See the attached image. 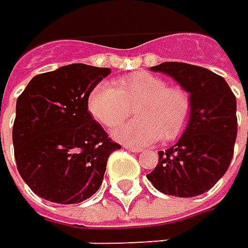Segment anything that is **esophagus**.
<instances>
[{
    "mask_svg": "<svg viewBox=\"0 0 248 248\" xmlns=\"http://www.w3.org/2000/svg\"><path fill=\"white\" fill-rule=\"evenodd\" d=\"M127 150H130V152H134V153H140V152H143V149L141 147H137V146H130V144H125L124 146Z\"/></svg>",
    "mask_w": 248,
    "mask_h": 248,
    "instance_id": "1",
    "label": "esophagus"
}]
</instances>
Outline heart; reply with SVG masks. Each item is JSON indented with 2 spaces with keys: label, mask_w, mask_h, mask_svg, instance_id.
<instances>
[{
  "label": "heart",
  "mask_w": 248,
  "mask_h": 248,
  "mask_svg": "<svg viewBox=\"0 0 248 248\" xmlns=\"http://www.w3.org/2000/svg\"><path fill=\"white\" fill-rule=\"evenodd\" d=\"M134 107L137 118L118 127L114 137L136 146L178 139L191 115L187 92L149 71L125 74L117 78L115 87L99 83L87 95L89 114L107 128L120 125Z\"/></svg>",
  "instance_id": "heart-1"
}]
</instances>
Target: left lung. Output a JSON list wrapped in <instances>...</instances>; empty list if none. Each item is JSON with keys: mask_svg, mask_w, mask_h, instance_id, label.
Listing matches in <instances>:
<instances>
[{"mask_svg": "<svg viewBox=\"0 0 248 248\" xmlns=\"http://www.w3.org/2000/svg\"><path fill=\"white\" fill-rule=\"evenodd\" d=\"M171 76L190 93L191 115L178 141L158 152L159 162L147 180L168 196L206 193L227 172L237 139V101L228 83L207 68L186 62L150 67Z\"/></svg>", "mask_w": 248, "mask_h": 248, "instance_id": "1", "label": "left lung"}]
</instances>
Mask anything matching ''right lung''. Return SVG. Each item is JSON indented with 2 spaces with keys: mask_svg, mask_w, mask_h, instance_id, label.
Masks as SVG:
<instances>
[{
  "mask_svg": "<svg viewBox=\"0 0 248 248\" xmlns=\"http://www.w3.org/2000/svg\"><path fill=\"white\" fill-rule=\"evenodd\" d=\"M109 73L86 64L64 65L35 76L17 98L14 158L21 178L39 197L73 204L99 190L109 155L121 146L89 114L87 95Z\"/></svg>",
  "mask_w": 248,
  "mask_h": 248,
  "instance_id": "1",
  "label": "right lung"
}]
</instances>
